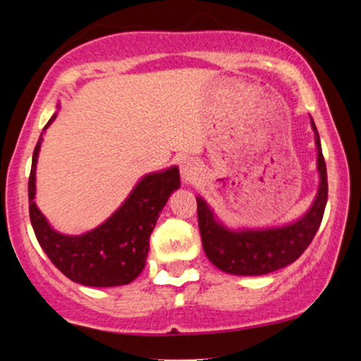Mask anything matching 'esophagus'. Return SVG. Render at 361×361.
<instances>
[{"mask_svg": "<svg viewBox=\"0 0 361 361\" xmlns=\"http://www.w3.org/2000/svg\"><path fill=\"white\" fill-rule=\"evenodd\" d=\"M198 173H200V168L195 159H185L181 163V178H183L185 183H193L198 178Z\"/></svg>", "mask_w": 361, "mask_h": 361, "instance_id": "34e87169", "label": "esophagus"}]
</instances>
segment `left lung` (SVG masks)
Returning a JSON list of instances; mask_svg holds the SVG:
<instances>
[{
  "label": "left lung",
  "instance_id": "obj_1",
  "mask_svg": "<svg viewBox=\"0 0 361 361\" xmlns=\"http://www.w3.org/2000/svg\"><path fill=\"white\" fill-rule=\"evenodd\" d=\"M317 149L319 188L309 210L297 221L273 227L231 229L217 219L210 205L197 197L198 227L207 258L219 270L239 276H259L293 263L312 243L327 202V173L321 139L310 117Z\"/></svg>",
  "mask_w": 361,
  "mask_h": 361
}]
</instances>
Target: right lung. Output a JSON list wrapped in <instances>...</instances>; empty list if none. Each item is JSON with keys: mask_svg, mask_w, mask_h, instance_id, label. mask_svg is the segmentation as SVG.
<instances>
[{"mask_svg": "<svg viewBox=\"0 0 361 361\" xmlns=\"http://www.w3.org/2000/svg\"><path fill=\"white\" fill-rule=\"evenodd\" d=\"M54 114L44 132L54 122ZM44 132L37 142L28 178V210L40 247L69 280L86 287H117L134 281L146 267L149 238L161 210L180 188V169L169 166L147 173L123 204L94 229L80 235L62 234L49 224L35 204V171Z\"/></svg>", "mask_w": 361, "mask_h": 361, "instance_id": "add662e5", "label": "right lung"}]
</instances>
